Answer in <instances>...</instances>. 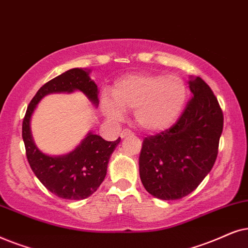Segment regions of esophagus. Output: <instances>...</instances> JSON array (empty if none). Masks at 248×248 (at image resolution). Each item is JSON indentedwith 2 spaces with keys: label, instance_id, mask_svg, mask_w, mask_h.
<instances>
[{
  "label": "esophagus",
  "instance_id": "1",
  "mask_svg": "<svg viewBox=\"0 0 248 248\" xmlns=\"http://www.w3.org/2000/svg\"><path fill=\"white\" fill-rule=\"evenodd\" d=\"M133 133H131V130H129V129H124L121 131V134H120V137L121 138H124V137H127V136H129V135H131Z\"/></svg>",
  "mask_w": 248,
  "mask_h": 248
}]
</instances>
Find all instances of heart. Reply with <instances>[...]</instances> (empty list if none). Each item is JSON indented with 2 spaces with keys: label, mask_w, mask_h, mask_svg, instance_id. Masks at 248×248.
<instances>
[{
  "label": "heart",
  "mask_w": 248,
  "mask_h": 248,
  "mask_svg": "<svg viewBox=\"0 0 248 248\" xmlns=\"http://www.w3.org/2000/svg\"><path fill=\"white\" fill-rule=\"evenodd\" d=\"M110 98L104 95L101 108L105 117L120 121L124 111H134L136 124L147 131H161L172 126L183 111L187 86L177 75L137 72L115 82Z\"/></svg>",
  "instance_id": "1"
}]
</instances>
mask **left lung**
<instances>
[{
  "label": "left lung",
  "mask_w": 248,
  "mask_h": 248,
  "mask_svg": "<svg viewBox=\"0 0 248 248\" xmlns=\"http://www.w3.org/2000/svg\"><path fill=\"white\" fill-rule=\"evenodd\" d=\"M191 98L170 129L143 140L140 180L151 195L173 201L195 190L217 156L223 114L209 85L190 77Z\"/></svg>",
  "instance_id": "left-lung-1"
}]
</instances>
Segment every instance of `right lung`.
<instances>
[{
    "label": "right lung",
    "instance_id": "right-lung-1",
    "mask_svg": "<svg viewBox=\"0 0 248 248\" xmlns=\"http://www.w3.org/2000/svg\"><path fill=\"white\" fill-rule=\"evenodd\" d=\"M90 72L86 69L74 68L43 85L29 103L22 122V140L32 172L51 193L64 200H84L97 190L107 176L108 160L120 143V137L114 141H107L90 131L70 153L52 156L36 146L31 119L39 101L53 93L80 91L97 107L98 88L91 79Z\"/></svg>",
    "mask_w": 248,
    "mask_h": 248
}]
</instances>
